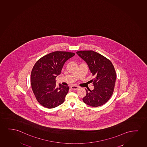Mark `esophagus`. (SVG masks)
I'll list each match as a JSON object with an SVG mask.
<instances>
[{
	"label": "esophagus",
	"instance_id": "obj_1",
	"mask_svg": "<svg viewBox=\"0 0 147 147\" xmlns=\"http://www.w3.org/2000/svg\"><path fill=\"white\" fill-rule=\"evenodd\" d=\"M71 88L72 89V90H77V89L79 88V87L75 86V85H73V86H71Z\"/></svg>",
	"mask_w": 147,
	"mask_h": 147
}]
</instances>
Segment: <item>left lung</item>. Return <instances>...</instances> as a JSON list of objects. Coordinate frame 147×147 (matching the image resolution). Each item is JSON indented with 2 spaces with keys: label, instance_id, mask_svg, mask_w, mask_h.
I'll use <instances>...</instances> for the list:
<instances>
[{
  "label": "left lung",
  "instance_id": "8db88e82",
  "mask_svg": "<svg viewBox=\"0 0 147 147\" xmlns=\"http://www.w3.org/2000/svg\"><path fill=\"white\" fill-rule=\"evenodd\" d=\"M84 60L90 72L94 76L91 80L94 89L88 91L83 98V102L92 107H97L107 102L113 95L117 74L111 61L93 51H80L76 52Z\"/></svg>",
  "mask_w": 147,
  "mask_h": 147
}]
</instances>
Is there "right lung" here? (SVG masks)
<instances>
[{"label": "right lung", "mask_w": 147, "mask_h": 147, "mask_svg": "<svg viewBox=\"0 0 147 147\" xmlns=\"http://www.w3.org/2000/svg\"><path fill=\"white\" fill-rule=\"evenodd\" d=\"M75 53L56 51L42 57L32 68L30 82L32 91L38 103L48 109H53L62 104L69 87L59 84L56 78L61 74L63 65Z\"/></svg>", "instance_id": "right-lung-1"}]
</instances>
